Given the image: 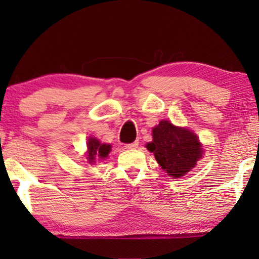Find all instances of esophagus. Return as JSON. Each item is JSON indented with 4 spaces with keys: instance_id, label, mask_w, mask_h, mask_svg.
I'll return each instance as SVG.
<instances>
[{
    "instance_id": "1",
    "label": "esophagus",
    "mask_w": 259,
    "mask_h": 259,
    "mask_svg": "<svg viewBox=\"0 0 259 259\" xmlns=\"http://www.w3.org/2000/svg\"><path fill=\"white\" fill-rule=\"evenodd\" d=\"M138 146H139V143H138V141H134V143L125 145V148L126 150H134V148H137Z\"/></svg>"
}]
</instances>
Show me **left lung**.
I'll list each match as a JSON object with an SVG mask.
<instances>
[{
    "label": "left lung",
    "mask_w": 259,
    "mask_h": 259,
    "mask_svg": "<svg viewBox=\"0 0 259 259\" xmlns=\"http://www.w3.org/2000/svg\"><path fill=\"white\" fill-rule=\"evenodd\" d=\"M152 134L153 141L147 144V150L154 153L158 164L172 178L185 176L203 155L196 134L167 120H161Z\"/></svg>",
    "instance_id": "obj_1"
}]
</instances>
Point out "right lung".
<instances>
[{"label":"right lung","mask_w":259,"mask_h":259,"mask_svg":"<svg viewBox=\"0 0 259 259\" xmlns=\"http://www.w3.org/2000/svg\"><path fill=\"white\" fill-rule=\"evenodd\" d=\"M87 147H88V160L92 162L94 160L95 157H100L106 158L111 151V145L107 144H101L100 141L95 138H90L87 143Z\"/></svg>","instance_id":"right-lung-1"}]
</instances>
